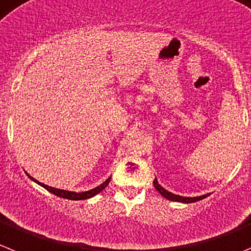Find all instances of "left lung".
<instances>
[{
  "label": "left lung",
  "instance_id": "obj_1",
  "mask_svg": "<svg viewBox=\"0 0 251 251\" xmlns=\"http://www.w3.org/2000/svg\"><path fill=\"white\" fill-rule=\"evenodd\" d=\"M154 184V188L159 192L160 195H163L164 198H167L168 201H180V203H194V201H201V199H204V198L208 197L209 194H204V195H201V197H180V195H176V194H173V193L168 192V190H165L164 188L160 185L159 183H158L157 178L154 179L153 181Z\"/></svg>",
  "mask_w": 251,
  "mask_h": 251
}]
</instances>
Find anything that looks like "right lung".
<instances>
[{"mask_svg": "<svg viewBox=\"0 0 251 251\" xmlns=\"http://www.w3.org/2000/svg\"><path fill=\"white\" fill-rule=\"evenodd\" d=\"M27 176H28V178L31 179V180L36 181L37 184H40L41 187H43L45 189H47L48 192L52 193V194L57 195V197L59 198H64V199H70V201H84V199H89V198L94 197V195H97L98 193L102 192L103 189H104L105 187H107L108 184H109L110 181V176L105 181H103L100 185H98V187H96L94 189H91V190H87V192H80V193H75V192H70V190H63V189H57V188H52V187H48V185H46V184L43 183H40L38 180H36L34 178H32L31 176H29L28 173H26Z\"/></svg>", "mask_w": 251, "mask_h": 251, "instance_id": "right-lung-1", "label": "right lung"}]
</instances>
